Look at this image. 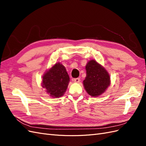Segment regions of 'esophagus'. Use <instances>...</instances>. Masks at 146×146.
I'll use <instances>...</instances> for the list:
<instances>
[{
    "label": "esophagus",
    "instance_id": "esophagus-1",
    "mask_svg": "<svg viewBox=\"0 0 146 146\" xmlns=\"http://www.w3.org/2000/svg\"><path fill=\"white\" fill-rule=\"evenodd\" d=\"M73 80H74V82L75 83H78V82H80V78H74Z\"/></svg>",
    "mask_w": 146,
    "mask_h": 146
}]
</instances>
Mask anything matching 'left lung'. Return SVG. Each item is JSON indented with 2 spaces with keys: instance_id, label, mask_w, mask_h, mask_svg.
I'll list each match as a JSON object with an SVG mask.
<instances>
[{
  "instance_id": "obj_1",
  "label": "left lung",
  "mask_w": 146,
  "mask_h": 146,
  "mask_svg": "<svg viewBox=\"0 0 146 146\" xmlns=\"http://www.w3.org/2000/svg\"><path fill=\"white\" fill-rule=\"evenodd\" d=\"M85 69L86 76L83 84L87 93L92 97H98L104 93L111 83L107 70L94 60L88 61Z\"/></svg>"
}]
</instances>
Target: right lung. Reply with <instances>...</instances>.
I'll return each instance as SVG.
<instances>
[{
    "mask_svg": "<svg viewBox=\"0 0 146 146\" xmlns=\"http://www.w3.org/2000/svg\"><path fill=\"white\" fill-rule=\"evenodd\" d=\"M70 78L65 67L58 62L44 74L41 85L52 98H59L65 93Z\"/></svg>",
    "mask_w": 146,
    "mask_h": 146,
    "instance_id": "1",
    "label": "right lung"
}]
</instances>
